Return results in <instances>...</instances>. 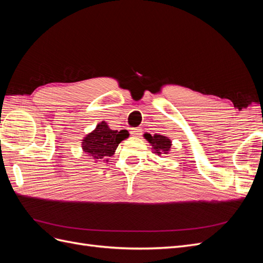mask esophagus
<instances>
[{
  "mask_svg": "<svg viewBox=\"0 0 263 263\" xmlns=\"http://www.w3.org/2000/svg\"><path fill=\"white\" fill-rule=\"evenodd\" d=\"M130 134L133 135L134 137H139L140 135H141V129L140 128H133L130 130Z\"/></svg>",
  "mask_w": 263,
  "mask_h": 263,
  "instance_id": "esophagus-1",
  "label": "esophagus"
}]
</instances>
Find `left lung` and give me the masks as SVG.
Instances as JSON below:
<instances>
[{
    "instance_id": "1",
    "label": "left lung",
    "mask_w": 263,
    "mask_h": 263,
    "mask_svg": "<svg viewBox=\"0 0 263 263\" xmlns=\"http://www.w3.org/2000/svg\"><path fill=\"white\" fill-rule=\"evenodd\" d=\"M145 138L153 146V149H155L157 155H161L162 153L166 154L171 148V140L168 137L162 136V135L155 134L154 136H151L150 134H145Z\"/></svg>"
}]
</instances>
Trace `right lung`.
<instances>
[{"label": "right lung", "instance_id": "add662e5", "mask_svg": "<svg viewBox=\"0 0 263 263\" xmlns=\"http://www.w3.org/2000/svg\"><path fill=\"white\" fill-rule=\"evenodd\" d=\"M128 135L125 129L121 132L109 129L107 124L102 122L92 133L86 135L82 142V149L94 161H107L108 157L114 155L119 142L128 137Z\"/></svg>", "mask_w": 263, "mask_h": 263}]
</instances>
